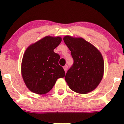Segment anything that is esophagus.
Here are the masks:
<instances>
[{"label": "esophagus", "mask_w": 124, "mask_h": 124, "mask_svg": "<svg viewBox=\"0 0 124 124\" xmlns=\"http://www.w3.org/2000/svg\"><path fill=\"white\" fill-rule=\"evenodd\" d=\"M63 69L64 70H65V72H66L67 71V69H68V66L67 65H65V66H63Z\"/></svg>", "instance_id": "34e87169"}]
</instances>
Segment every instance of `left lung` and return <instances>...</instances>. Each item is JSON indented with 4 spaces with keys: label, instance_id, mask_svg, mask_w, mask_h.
Returning <instances> with one entry per match:
<instances>
[{
    "label": "left lung",
    "instance_id": "1",
    "mask_svg": "<svg viewBox=\"0 0 124 124\" xmlns=\"http://www.w3.org/2000/svg\"><path fill=\"white\" fill-rule=\"evenodd\" d=\"M63 39L74 60L65 77L66 83L76 93L84 94L92 92L104 75V61L101 53L82 37L66 35Z\"/></svg>",
    "mask_w": 124,
    "mask_h": 124
}]
</instances>
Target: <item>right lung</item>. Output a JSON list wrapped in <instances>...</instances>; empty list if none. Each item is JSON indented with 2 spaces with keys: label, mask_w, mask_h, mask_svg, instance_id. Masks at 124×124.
<instances>
[{
  "label": "right lung",
  "mask_w": 124,
  "mask_h": 124,
  "mask_svg": "<svg viewBox=\"0 0 124 124\" xmlns=\"http://www.w3.org/2000/svg\"><path fill=\"white\" fill-rule=\"evenodd\" d=\"M59 36H46L25 49L21 66V72L25 86L38 94L48 93L59 78L65 75L58 63L60 56L54 49L60 44Z\"/></svg>",
  "instance_id": "add662e5"
}]
</instances>
